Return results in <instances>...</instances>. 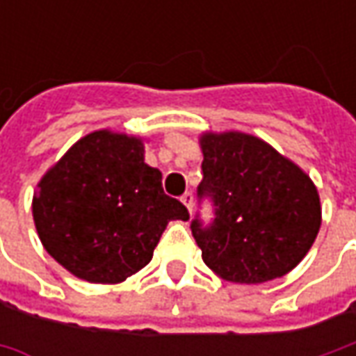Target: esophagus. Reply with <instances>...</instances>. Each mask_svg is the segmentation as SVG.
<instances>
[{
    "instance_id": "1",
    "label": "esophagus",
    "mask_w": 356,
    "mask_h": 356,
    "mask_svg": "<svg viewBox=\"0 0 356 356\" xmlns=\"http://www.w3.org/2000/svg\"><path fill=\"white\" fill-rule=\"evenodd\" d=\"M180 200H182V204L186 206V210L192 213V208H194V196H192V192H186Z\"/></svg>"
}]
</instances>
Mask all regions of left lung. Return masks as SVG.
<instances>
[{
    "label": "left lung",
    "mask_w": 356,
    "mask_h": 356,
    "mask_svg": "<svg viewBox=\"0 0 356 356\" xmlns=\"http://www.w3.org/2000/svg\"><path fill=\"white\" fill-rule=\"evenodd\" d=\"M200 148L198 194L216 206L212 226L192 222L204 264L222 280L248 285L289 273L321 227V200L307 172L239 130H206Z\"/></svg>",
    "instance_id": "8db88e82"
}]
</instances>
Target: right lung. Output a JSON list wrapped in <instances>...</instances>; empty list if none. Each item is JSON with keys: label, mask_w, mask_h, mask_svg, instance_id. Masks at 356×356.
<instances>
[{"label": "right lung", "mask_w": 356, "mask_h": 356, "mask_svg": "<svg viewBox=\"0 0 356 356\" xmlns=\"http://www.w3.org/2000/svg\"><path fill=\"white\" fill-rule=\"evenodd\" d=\"M45 252L75 277L122 283L150 264L170 220L188 210L164 194L162 172L144 162V140L111 129L79 138L33 194Z\"/></svg>", "instance_id": "1"}]
</instances>
